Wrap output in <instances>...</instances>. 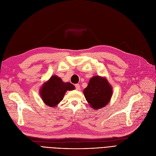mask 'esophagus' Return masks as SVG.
<instances>
[{"label":"esophagus","mask_w":156,"mask_h":156,"mask_svg":"<svg viewBox=\"0 0 156 156\" xmlns=\"http://www.w3.org/2000/svg\"><path fill=\"white\" fill-rule=\"evenodd\" d=\"M75 87H76V90H79V89H80V85H79V84H75Z\"/></svg>","instance_id":"obj_1"}]
</instances>
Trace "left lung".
<instances>
[{"label": "left lung", "mask_w": 156, "mask_h": 156, "mask_svg": "<svg viewBox=\"0 0 156 156\" xmlns=\"http://www.w3.org/2000/svg\"><path fill=\"white\" fill-rule=\"evenodd\" d=\"M83 93L92 109H99L108 103L112 88L105 78L94 76L91 78Z\"/></svg>", "instance_id": "8db88e82"}]
</instances>
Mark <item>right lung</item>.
<instances>
[{
    "label": "right lung",
    "mask_w": 156,
    "mask_h": 156,
    "mask_svg": "<svg viewBox=\"0 0 156 156\" xmlns=\"http://www.w3.org/2000/svg\"><path fill=\"white\" fill-rule=\"evenodd\" d=\"M74 89L75 87L70 83H64L61 78L53 76L42 86L40 94L46 105L55 107L63 99L64 94L67 90Z\"/></svg>",
    "instance_id": "add662e5"
}]
</instances>
